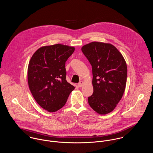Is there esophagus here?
I'll return each instance as SVG.
<instances>
[{
  "instance_id": "34e87169",
  "label": "esophagus",
  "mask_w": 153,
  "mask_h": 153,
  "mask_svg": "<svg viewBox=\"0 0 153 153\" xmlns=\"http://www.w3.org/2000/svg\"><path fill=\"white\" fill-rule=\"evenodd\" d=\"M83 84H84V82H83L82 81H81L78 83V86L79 87H81L83 85Z\"/></svg>"
}]
</instances>
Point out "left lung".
Here are the masks:
<instances>
[{
    "label": "left lung",
    "mask_w": 153,
    "mask_h": 153,
    "mask_svg": "<svg viewBox=\"0 0 153 153\" xmlns=\"http://www.w3.org/2000/svg\"><path fill=\"white\" fill-rule=\"evenodd\" d=\"M82 52L92 66L94 92L90 107L100 114L112 111L121 100L127 82V68L122 54L112 45L92 42Z\"/></svg>",
    "instance_id": "obj_1"
}]
</instances>
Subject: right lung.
<instances>
[{
  "instance_id": "obj_1",
  "label": "right lung",
  "mask_w": 153,
  "mask_h": 153,
  "mask_svg": "<svg viewBox=\"0 0 153 153\" xmlns=\"http://www.w3.org/2000/svg\"><path fill=\"white\" fill-rule=\"evenodd\" d=\"M75 48L61 44L45 46L32 55L28 65L27 81L37 103L49 112L62 108L75 87L66 80L65 62Z\"/></svg>"
}]
</instances>
